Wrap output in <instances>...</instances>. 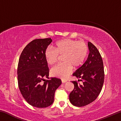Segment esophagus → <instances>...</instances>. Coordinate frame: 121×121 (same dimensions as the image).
I'll return each mask as SVG.
<instances>
[{
    "mask_svg": "<svg viewBox=\"0 0 121 121\" xmlns=\"http://www.w3.org/2000/svg\"><path fill=\"white\" fill-rule=\"evenodd\" d=\"M61 81H62V83H66L67 82V79H61Z\"/></svg>",
    "mask_w": 121,
    "mask_h": 121,
    "instance_id": "obj_1",
    "label": "esophagus"
}]
</instances>
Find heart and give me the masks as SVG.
I'll return each instance as SVG.
<instances>
[{"instance_id":"heart-1","label":"heart","mask_w":121,"mask_h":121,"mask_svg":"<svg viewBox=\"0 0 121 121\" xmlns=\"http://www.w3.org/2000/svg\"><path fill=\"white\" fill-rule=\"evenodd\" d=\"M54 49L48 48L45 52L47 63L53 65L57 62L59 56H62L63 62L54 67L51 73L54 76L66 78L72 71L81 66L85 60L88 53V47L83 42L64 39L54 44Z\"/></svg>"}]
</instances>
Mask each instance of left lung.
<instances>
[{"label": "left lung", "mask_w": 121, "mask_h": 121, "mask_svg": "<svg viewBox=\"0 0 121 121\" xmlns=\"http://www.w3.org/2000/svg\"><path fill=\"white\" fill-rule=\"evenodd\" d=\"M89 54L85 63L73 73V76L81 78L72 81L74 89L69 95V100L73 106L83 107L97 99L101 91L104 82V64L97 48L88 42Z\"/></svg>", "instance_id": "obj_1"}]
</instances>
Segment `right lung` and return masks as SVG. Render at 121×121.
Listing matches in <instances>:
<instances>
[{"instance_id": "1", "label": "right lung", "mask_w": 121, "mask_h": 121, "mask_svg": "<svg viewBox=\"0 0 121 121\" xmlns=\"http://www.w3.org/2000/svg\"><path fill=\"white\" fill-rule=\"evenodd\" d=\"M52 40L37 39L29 43L20 56L17 67L18 85L22 96L29 104L46 108L54 101L56 90L61 80L56 77L49 80V69L45 52Z\"/></svg>"}]
</instances>
